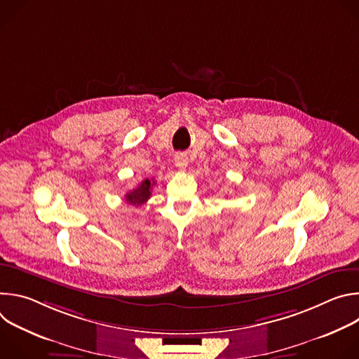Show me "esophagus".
Here are the masks:
<instances>
[{"label":"esophagus","mask_w":359,"mask_h":359,"mask_svg":"<svg viewBox=\"0 0 359 359\" xmlns=\"http://www.w3.org/2000/svg\"><path fill=\"white\" fill-rule=\"evenodd\" d=\"M175 165L180 170H183L187 166V156L183 155V153H176V155H175Z\"/></svg>","instance_id":"34e87169"}]
</instances>
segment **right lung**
Wrapping results in <instances>:
<instances>
[{
  "label": "right lung",
  "mask_w": 359,
  "mask_h": 359,
  "mask_svg": "<svg viewBox=\"0 0 359 359\" xmlns=\"http://www.w3.org/2000/svg\"><path fill=\"white\" fill-rule=\"evenodd\" d=\"M153 184H155V182H150L149 179H144L136 189H133L125 194L126 201L129 204H132V206H140V204L146 203L151 194L150 190H151Z\"/></svg>",
  "instance_id": "obj_1"
}]
</instances>
